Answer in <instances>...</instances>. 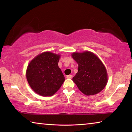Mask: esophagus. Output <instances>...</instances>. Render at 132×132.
<instances>
[{
  "label": "esophagus",
  "instance_id": "34e87169",
  "mask_svg": "<svg viewBox=\"0 0 132 132\" xmlns=\"http://www.w3.org/2000/svg\"><path fill=\"white\" fill-rule=\"evenodd\" d=\"M73 77V76L72 75H68L66 76L67 79H71V78Z\"/></svg>",
  "mask_w": 132,
  "mask_h": 132
}]
</instances>
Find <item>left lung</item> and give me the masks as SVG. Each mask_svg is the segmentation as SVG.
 <instances>
[{"label": "left lung", "mask_w": 132, "mask_h": 132, "mask_svg": "<svg viewBox=\"0 0 132 132\" xmlns=\"http://www.w3.org/2000/svg\"><path fill=\"white\" fill-rule=\"evenodd\" d=\"M71 57L77 62L78 71L73 81L86 95H93L105 87L108 80L105 66L95 53L90 51L75 52Z\"/></svg>", "instance_id": "obj_1"}]
</instances>
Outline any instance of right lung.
Here are the masks:
<instances>
[{
  "label": "right lung",
  "mask_w": 132,
  "mask_h": 132,
  "mask_svg": "<svg viewBox=\"0 0 132 132\" xmlns=\"http://www.w3.org/2000/svg\"><path fill=\"white\" fill-rule=\"evenodd\" d=\"M60 57V54L46 51L39 53L28 63L27 80L35 93L50 97L61 88L64 77L58 66Z\"/></svg>",
  "instance_id": "right-lung-1"
}]
</instances>
